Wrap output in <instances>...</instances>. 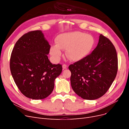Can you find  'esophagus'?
<instances>
[{
  "label": "esophagus",
  "mask_w": 129,
  "mask_h": 129,
  "mask_svg": "<svg viewBox=\"0 0 129 129\" xmlns=\"http://www.w3.org/2000/svg\"><path fill=\"white\" fill-rule=\"evenodd\" d=\"M67 66L64 64L62 65V68H63V69H67Z\"/></svg>",
  "instance_id": "1"
}]
</instances>
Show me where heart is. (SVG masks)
Listing matches in <instances>:
<instances>
[{
  "label": "heart",
  "instance_id": "b5f03b06",
  "mask_svg": "<svg viewBox=\"0 0 129 129\" xmlns=\"http://www.w3.org/2000/svg\"><path fill=\"white\" fill-rule=\"evenodd\" d=\"M95 42L93 36L83 32L61 34L56 38V45H53L50 47V54L54 60L58 61L62 55V49L66 50V56L70 60L80 61L91 52Z\"/></svg>",
  "mask_w": 129,
  "mask_h": 129
}]
</instances>
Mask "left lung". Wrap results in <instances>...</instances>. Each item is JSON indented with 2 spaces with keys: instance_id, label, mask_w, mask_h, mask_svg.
<instances>
[{
  "instance_id": "1",
  "label": "left lung",
  "mask_w": 129,
  "mask_h": 129,
  "mask_svg": "<svg viewBox=\"0 0 129 129\" xmlns=\"http://www.w3.org/2000/svg\"><path fill=\"white\" fill-rule=\"evenodd\" d=\"M68 68L74 92L84 100L97 99L107 92L116 76V50L109 39L100 34L98 44L92 53Z\"/></svg>"
}]
</instances>
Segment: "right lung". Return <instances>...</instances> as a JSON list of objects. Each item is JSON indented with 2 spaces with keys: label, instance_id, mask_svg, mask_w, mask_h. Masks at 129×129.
I'll use <instances>...</instances> for the list:
<instances>
[{
  "label": "right lung",
  "instance_id": "right-lung-1",
  "mask_svg": "<svg viewBox=\"0 0 129 129\" xmlns=\"http://www.w3.org/2000/svg\"><path fill=\"white\" fill-rule=\"evenodd\" d=\"M50 46L40 30L25 34L17 41L10 58V70L23 95L33 100L46 98L53 91L61 64L48 59Z\"/></svg>",
  "mask_w": 129,
  "mask_h": 129
}]
</instances>
